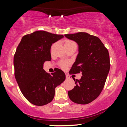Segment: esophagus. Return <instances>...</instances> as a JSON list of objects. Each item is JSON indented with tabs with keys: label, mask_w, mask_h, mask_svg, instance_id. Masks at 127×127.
<instances>
[{
	"label": "esophagus",
	"mask_w": 127,
	"mask_h": 127,
	"mask_svg": "<svg viewBox=\"0 0 127 127\" xmlns=\"http://www.w3.org/2000/svg\"><path fill=\"white\" fill-rule=\"evenodd\" d=\"M65 77H66V79H70V76L67 75V74H66V75H65Z\"/></svg>",
	"instance_id": "1"
}]
</instances>
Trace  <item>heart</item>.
Listing matches in <instances>:
<instances>
[{
  "mask_svg": "<svg viewBox=\"0 0 127 127\" xmlns=\"http://www.w3.org/2000/svg\"><path fill=\"white\" fill-rule=\"evenodd\" d=\"M72 44H75V43L74 42L72 41V40H64V46H67V45H70ZM68 65V63L64 62H60L59 63L60 67L61 68H63V69H65V68L67 67Z\"/></svg>",
  "mask_w": 127,
  "mask_h": 127,
  "instance_id": "1",
  "label": "heart"
}]
</instances>
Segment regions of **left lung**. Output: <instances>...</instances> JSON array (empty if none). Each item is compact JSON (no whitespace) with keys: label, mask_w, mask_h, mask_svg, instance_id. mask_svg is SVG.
<instances>
[{"label":"left lung","mask_w":127,"mask_h":127,"mask_svg":"<svg viewBox=\"0 0 127 127\" xmlns=\"http://www.w3.org/2000/svg\"><path fill=\"white\" fill-rule=\"evenodd\" d=\"M64 36L79 45V54L70 75L82 73L81 79H74L76 86L68 91V95L77 104H88L98 97L104 88L110 67L109 51L98 37L87 33Z\"/></svg>","instance_id":"left-lung-1"}]
</instances>
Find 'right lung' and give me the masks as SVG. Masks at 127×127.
I'll return each instance as SVG.
<instances>
[{
	"label": "right lung",
	"instance_id": "1",
	"mask_svg": "<svg viewBox=\"0 0 127 127\" xmlns=\"http://www.w3.org/2000/svg\"><path fill=\"white\" fill-rule=\"evenodd\" d=\"M63 34L36 31L22 37L14 57V75L22 94L30 103L43 106L53 100L55 88L64 81L65 73L57 68L51 75L43 69L46 61L51 60L52 43Z\"/></svg>",
	"mask_w": 127,
	"mask_h": 127
}]
</instances>
